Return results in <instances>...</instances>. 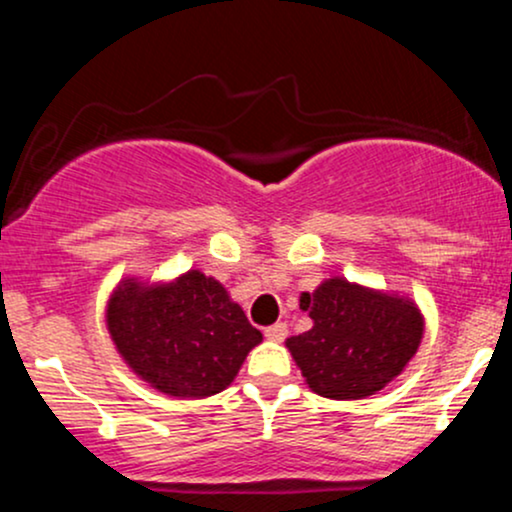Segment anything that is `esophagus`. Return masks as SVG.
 I'll use <instances>...</instances> for the list:
<instances>
[{
	"instance_id": "34e87169",
	"label": "esophagus",
	"mask_w": 512,
	"mask_h": 512,
	"mask_svg": "<svg viewBox=\"0 0 512 512\" xmlns=\"http://www.w3.org/2000/svg\"><path fill=\"white\" fill-rule=\"evenodd\" d=\"M286 334H289V327H286L284 322H276V325L267 327V330H264V337H267L269 342H284Z\"/></svg>"
}]
</instances>
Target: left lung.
I'll return each instance as SVG.
<instances>
[{"label":"left lung","instance_id":"1","mask_svg":"<svg viewBox=\"0 0 512 512\" xmlns=\"http://www.w3.org/2000/svg\"><path fill=\"white\" fill-rule=\"evenodd\" d=\"M308 332L286 339L305 385L330 399H366L402 375L419 351L426 320L416 301L344 276L301 293Z\"/></svg>","mask_w":512,"mask_h":512}]
</instances>
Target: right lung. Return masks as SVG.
Wrapping results in <instances>:
<instances>
[{"instance_id": "right-lung-1", "label": "right lung", "mask_w": 512, "mask_h": 512, "mask_svg": "<svg viewBox=\"0 0 512 512\" xmlns=\"http://www.w3.org/2000/svg\"><path fill=\"white\" fill-rule=\"evenodd\" d=\"M105 327L137 378L180 399L226 390L262 342L221 281L199 269L166 281L122 276L105 303Z\"/></svg>"}]
</instances>
